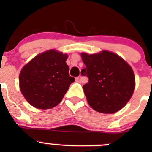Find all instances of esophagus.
Listing matches in <instances>:
<instances>
[{
	"label": "esophagus",
	"instance_id": "obj_1",
	"mask_svg": "<svg viewBox=\"0 0 152 152\" xmlns=\"http://www.w3.org/2000/svg\"><path fill=\"white\" fill-rule=\"evenodd\" d=\"M76 82H81V80H82V76H79V77H77L76 79Z\"/></svg>",
	"mask_w": 152,
	"mask_h": 152
}]
</instances>
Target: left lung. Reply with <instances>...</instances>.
<instances>
[{
	"instance_id": "8db88e82",
	"label": "left lung",
	"mask_w": 152,
	"mask_h": 152,
	"mask_svg": "<svg viewBox=\"0 0 152 152\" xmlns=\"http://www.w3.org/2000/svg\"><path fill=\"white\" fill-rule=\"evenodd\" d=\"M85 67L81 74L89 81L83 86L90 107L102 113H115L126 104L134 93L135 76L131 66L113 52L81 53Z\"/></svg>"
}]
</instances>
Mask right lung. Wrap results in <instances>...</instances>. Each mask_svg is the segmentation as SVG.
<instances>
[{
    "label": "right lung",
    "instance_id": "right-lung-1",
    "mask_svg": "<svg viewBox=\"0 0 152 152\" xmlns=\"http://www.w3.org/2000/svg\"><path fill=\"white\" fill-rule=\"evenodd\" d=\"M67 55L48 50L32 59L21 70L20 89L27 102L37 109L56 107L63 99L70 84Z\"/></svg>",
    "mask_w": 152,
    "mask_h": 152
}]
</instances>
